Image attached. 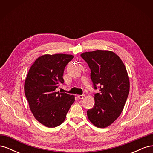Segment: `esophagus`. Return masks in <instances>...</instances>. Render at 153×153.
I'll list each match as a JSON object with an SVG mask.
<instances>
[{"mask_svg": "<svg viewBox=\"0 0 153 153\" xmlns=\"http://www.w3.org/2000/svg\"><path fill=\"white\" fill-rule=\"evenodd\" d=\"M85 94H82V95H78V98L79 99H84L85 98Z\"/></svg>", "mask_w": 153, "mask_h": 153, "instance_id": "1", "label": "esophagus"}]
</instances>
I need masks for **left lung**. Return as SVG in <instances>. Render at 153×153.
<instances>
[{
  "label": "left lung",
  "mask_w": 153,
  "mask_h": 153,
  "mask_svg": "<svg viewBox=\"0 0 153 153\" xmlns=\"http://www.w3.org/2000/svg\"><path fill=\"white\" fill-rule=\"evenodd\" d=\"M91 69L95 103L87 111L88 119L96 127L105 128L121 114L129 92V80L126 67L117 55L98 50L81 54Z\"/></svg>",
  "instance_id": "left-lung-1"
}]
</instances>
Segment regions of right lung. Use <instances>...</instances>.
Here are the masks:
<instances>
[{
  "mask_svg": "<svg viewBox=\"0 0 153 153\" xmlns=\"http://www.w3.org/2000/svg\"><path fill=\"white\" fill-rule=\"evenodd\" d=\"M72 55H44L31 66L25 81V94L37 121L48 128L61 124L75 101V96L56 92L64 84V68Z\"/></svg>",
  "mask_w": 153,
  "mask_h": 153,
  "instance_id": "right-lung-1",
  "label": "right lung"
}]
</instances>
